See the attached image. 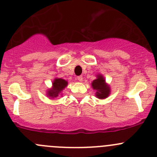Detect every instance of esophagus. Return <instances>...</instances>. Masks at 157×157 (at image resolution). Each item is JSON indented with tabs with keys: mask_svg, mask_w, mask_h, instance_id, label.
I'll use <instances>...</instances> for the list:
<instances>
[{
	"mask_svg": "<svg viewBox=\"0 0 157 157\" xmlns=\"http://www.w3.org/2000/svg\"><path fill=\"white\" fill-rule=\"evenodd\" d=\"M83 77L82 76H79V77H77V80H78V81L80 82H82L83 81Z\"/></svg>",
	"mask_w": 157,
	"mask_h": 157,
	"instance_id": "esophagus-1",
	"label": "esophagus"
}]
</instances>
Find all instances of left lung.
Segmentation results:
<instances>
[{"label": "left lung", "mask_w": 157, "mask_h": 157, "mask_svg": "<svg viewBox=\"0 0 157 157\" xmlns=\"http://www.w3.org/2000/svg\"><path fill=\"white\" fill-rule=\"evenodd\" d=\"M91 86L93 90L96 91L95 95L99 99H106L111 93L110 86L105 82V77L101 74L96 75L95 79L91 83Z\"/></svg>", "instance_id": "obj_1"}]
</instances>
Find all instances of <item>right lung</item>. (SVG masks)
I'll list each match as a JSON object with an SVG mask.
<instances>
[{
    "label": "right lung",
    "instance_id": "right-lung-1",
    "mask_svg": "<svg viewBox=\"0 0 157 157\" xmlns=\"http://www.w3.org/2000/svg\"><path fill=\"white\" fill-rule=\"evenodd\" d=\"M67 84H68V82L67 80H64L62 78L56 77L52 81V88L48 89L47 90V96L52 99H54V98L58 97L59 95L61 96L63 90H64V88L67 87Z\"/></svg>",
    "mask_w": 157,
    "mask_h": 157
}]
</instances>
